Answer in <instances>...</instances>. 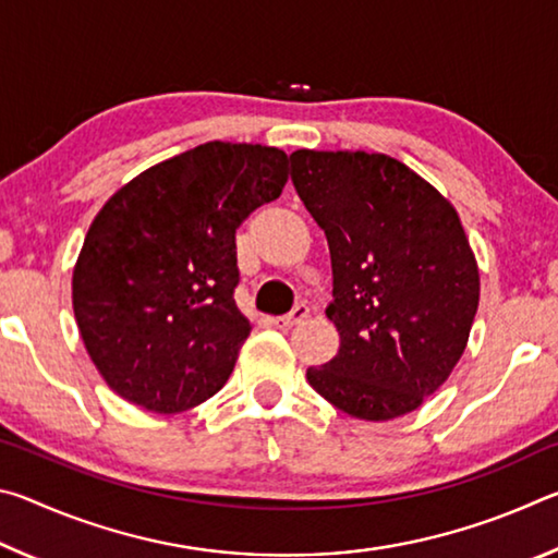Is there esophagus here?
<instances>
[{"label":"esophagus","mask_w":558,"mask_h":558,"mask_svg":"<svg viewBox=\"0 0 558 558\" xmlns=\"http://www.w3.org/2000/svg\"><path fill=\"white\" fill-rule=\"evenodd\" d=\"M307 317H310V307L307 305H295L288 315H280V317L272 319V325H276L278 329H292L295 325L305 323Z\"/></svg>","instance_id":"34e87169"}]
</instances>
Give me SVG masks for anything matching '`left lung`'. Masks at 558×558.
Wrapping results in <instances>:
<instances>
[{
  "label": "left lung",
  "mask_w": 558,
  "mask_h": 558,
  "mask_svg": "<svg viewBox=\"0 0 558 558\" xmlns=\"http://www.w3.org/2000/svg\"><path fill=\"white\" fill-rule=\"evenodd\" d=\"M292 184L327 235L329 323L339 352L307 381L339 411L391 421L456 369L480 302V270L446 196L381 153L290 155Z\"/></svg>",
  "instance_id": "1"
}]
</instances>
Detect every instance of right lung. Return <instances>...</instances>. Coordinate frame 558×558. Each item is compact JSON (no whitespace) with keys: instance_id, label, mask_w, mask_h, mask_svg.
<instances>
[{"instance_id":"right-lung-1","label":"right lung","mask_w":558,"mask_h":558,"mask_svg":"<svg viewBox=\"0 0 558 558\" xmlns=\"http://www.w3.org/2000/svg\"><path fill=\"white\" fill-rule=\"evenodd\" d=\"M286 182L282 149L216 140L110 196L75 260L73 315L112 391L182 413L229 381L251 335L233 300L235 229Z\"/></svg>"}]
</instances>
